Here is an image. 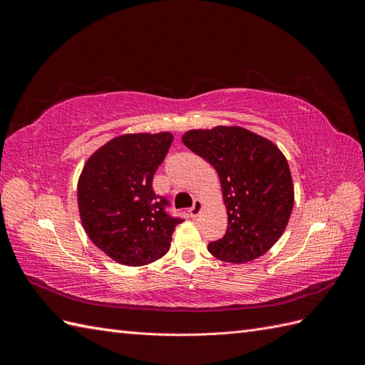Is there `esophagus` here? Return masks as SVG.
Segmentation results:
<instances>
[{
	"mask_svg": "<svg viewBox=\"0 0 365 365\" xmlns=\"http://www.w3.org/2000/svg\"><path fill=\"white\" fill-rule=\"evenodd\" d=\"M201 208H202V202H201L200 200H195V201H193V205L189 208L190 216H192V217H196L197 215H200Z\"/></svg>",
	"mask_w": 365,
	"mask_h": 365,
	"instance_id": "34e87169",
	"label": "esophagus"
}]
</instances>
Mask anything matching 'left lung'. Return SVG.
<instances>
[{
	"label": "left lung",
	"instance_id": "left-lung-1",
	"mask_svg": "<svg viewBox=\"0 0 365 365\" xmlns=\"http://www.w3.org/2000/svg\"><path fill=\"white\" fill-rule=\"evenodd\" d=\"M182 143L213 165L222 185L228 227L208 251L230 263L263 256L283 235L294 207L291 170L280 149L237 126L189 130Z\"/></svg>",
	"mask_w": 365,
	"mask_h": 365
}]
</instances>
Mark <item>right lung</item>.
<instances>
[{"label": "right lung", "mask_w": 365, "mask_h": 365, "mask_svg": "<svg viewBox=\"0 0 365 365\" xmlns=\"http://www.w3.org/2000/svg\"><path fill=\"white\" fill-rule=\"evenodd\" d=\"M172 141L169 132L120 135L96 150L82 170V225L94 245L118 263L140 267L163 257L182 222L152 187Z\"/></svg>", "instance_id": "obj_1"}]
</instances>
